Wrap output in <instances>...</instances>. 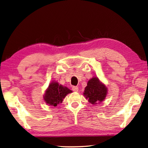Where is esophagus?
Returning a JSON list of instances; mask_svg holds the SVG:
<instances>
[{"instance_id":"34e87169","label":"esophagus","mask_w":148,"mask_h":148,"mask_svg":"<svg viewBox=\"0 0 148 148\" xmlns=\"http://www.w3.org/2000/svg\"><path fill=\"white\" fill-rule=\"evenodd\" d=\"M72 90H73L74 92H78L79 88L77 86H73L72 87Z\"/></svg>"}]
</instances>
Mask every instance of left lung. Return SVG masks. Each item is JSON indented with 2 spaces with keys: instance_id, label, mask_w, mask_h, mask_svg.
I'll return each instance as SVG.
<instances>
[{
  "instance_id": "8db88e82",
  "label": "left lung",
  "mask_w": 148,
  "mask_h": 148,
  "mask_svg": "<svg viewBox=\"0 0 148 148\" xmlns=\"http://www.w3.org/2000/svg\"><path fill=\"white\" fill-rule=\"evenodd\" d=\"M107 94V88L101 83L97 77H93L88 81L84 95L92 104H96L103 100Z\"/></svg>"
}]
</instances>
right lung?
Returning <instances> with one entry per match:
<instances>
[{
    "label": "right lung",
    "instance_id": "add662e5",
    "mask_svg": "<svg viewBox=\"0 0 148 148\" xmlns=\"http://www.w3.org/2000/svg\"><path fill=\"white\" fill-rule=\"evenodd\" d=\"M72 90L66 87L59 85L58 82L51 83L44 95V100L46 103L56 107L61 103L67 94L71 93Z\"/></svg>",
    "mask_w": 148,
    "mask_h": 148
}]
</instances>
